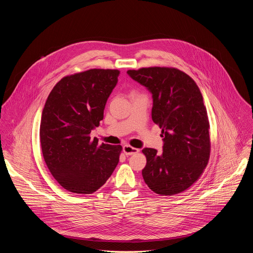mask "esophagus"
Returning a JSON list of instances; mask_svg holds the SVG:
<instances>
[{
	"instance_id": "obj_1",
	"label": "esophagus",
	"mask_w": 253,
	"mask_h": 253,
	"mask_svg": "<svg viewBox=\"0 0 253 253\" xmlns=\"http://www.w3.org/2000/svg\"><path fill=\"white\" fill-rule=\"evenodd\" d=\"M123 151H124V153H125L127 156H130V155H134V154L138 153V152H139V149L134 148V147H132V146H130V145H124V146H123Z\"/></svg>"
}]
</instances>
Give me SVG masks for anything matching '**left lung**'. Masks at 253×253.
I'll list each match as a JSON object with an SVG mask.
<instances>
[{
  "label": "left lung",
  "mask_w": 253,
  "mask_h": 253,
  "mask_svg": "<svg viewBox=\"0 0 253 253\" xmlns=\"http://www.w3.org/2000/svg\"><path fill=\"white\" fill-rule=\"evenodd\" d=\"M127 74L152 94V120L162 129L163 152L142 150L147 159L142 170L144 181L160 195L183 192L202 174L210 155L201 92L192 78L175 68H142Z\"/></svg>",
  "instance_id": "8db88e82"
}]
</instances>
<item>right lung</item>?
<instances>
[{
    "mask_svg": "<svg viewBox=\"0 0 253 253\" xmlns=\"http://www.w3.org/2000/svg\"><path fill=\"white\" fill-rule=\"evenodd\" d=\"M119 73L91 69L64 77L45 103L40 125L43 157L57 182L70 192H95L119 162L120 145H99L90 136L103 120Z\"/></svg>",
    "mask_w": 253,
    "mask_h": 253,
    "instance_id": "right-lung-1",
    "label": "right lung"
}]
</instances>
